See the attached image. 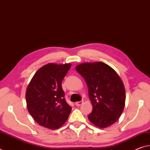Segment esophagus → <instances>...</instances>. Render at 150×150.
<instances>
[{
    "instance_id": "34e87169",
    "label": "esophagus",
    "mask_w": 150,
    "mask_h": 150,
    "mask_svg": "<svg viewBox=\"0 0 150 150\" xmlns=\"http://www.w3.org/2000/svg\"><path fill=\"white\" fill-rule=\"evenodd\" d=\"M82 104H83V101H78L75 103V105L76 106H81Z\"/></svg>"
}]
</instances>
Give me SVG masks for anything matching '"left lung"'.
I'll return each mask as SVG.
<instances>
[{"mask_svg":"<svg viewBox=\"0 0 150 150\" xmlns=\"http://www.w3.org/2000/svg\"><path fill=\"white\" fill-rule=\"evenodd\" d=\"M88 87L93 106L88 119L99 128H106L116 122L125 103V89L120 76L103 62L83 63L75 67Z\"/></svg>","mask_w":150,"mask_h":150,"instance_id":"8db88e82","label":"left lung"}]
</instances>
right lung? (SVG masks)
<instances>
[{
    "label": "right lung",
    "mask_w": 150,
    "mask_h": 150,
    "mask_svg": "<svg viewBox=\"0 0 150 150\" xmlns=\"http://www.w3.org/2000/svg\"><path fill=\"white\" fill-rule=\"evenodd\" d=\"M71 64L48 63L39 69L27 87L29 114L39 125L57 129L66 122L71 106L65 100L61 82Z\"/></svg>",
    "instance_id": "add662e5"
}]
</instances>
